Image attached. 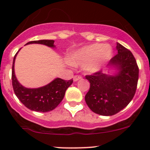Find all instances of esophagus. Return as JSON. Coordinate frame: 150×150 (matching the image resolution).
Here are the masks:
<instances>
[{
    "mask_svg": "<svg viewBox=\"0 0 150 150\" xmlns=\"http://www.w3.org/2000/svg\"><path fill=\"white\" fill-rule=\"evenodd\" d=\"M82 78V76H78V75H75V76H74V78H73V79H74V82H76L78 81L79 79H80Z\"/></svg>",
    "mask_w": 150,
    "mask_h": 150,
    "instance_id": "obj_1",
    "label": "esophagus"
}]
</instances>
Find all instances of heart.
<instances>
[{"label":"heart","instance_id":"1","mask_svg":"<svg viewBox=\"0 0 150 150\" xmlns=\"http://www.w3.org/2000/svg\"><path fill=\"white\" fill-rule=\"evenodd\" d=\"M112 55V48L109 45L94 43L73 52L70 62L73 65L86 64L85 68L87 71L95 73L111 59Z\"/></svg>","mask_w":150,"mask_h":150}]
</instances>
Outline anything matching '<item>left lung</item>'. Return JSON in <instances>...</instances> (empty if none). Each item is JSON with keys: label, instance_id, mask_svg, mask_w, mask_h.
<instances>
[{"label": "left lung", "instance_id": "8db88e82", "mask_svg": "<svg viewBox=\"0 0 150 150\" xmlns=\"http://www.w3.org/2000/svg\"><path fill=\"white\" fill-rule=\"evenodd\" d=\"M116 50L118 54L107 65L116 69V74L110 75L100 71L86 76L90 88L85 100L91 111L101 116H112L124 109L137 89L139 68L133 54L119 43Z\"/></svg>", "mask_w": 150, "mask_h": 150}]
</instances>
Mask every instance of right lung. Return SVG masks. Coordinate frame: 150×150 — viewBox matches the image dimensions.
<instances>
[{
	"label": "right lung",
	"instance_id": "obj_1",
	"mask_svg": "<svg viewBox=\"0 0 150 150\" xmlns=\"http://www.w3.org/2000/svg\"><path fill=\"white\" fill-rule=\"evenodd\" d=\"M31 43L46 45L51 48H54L55 46L54 45V40H52L30 41L26 44ZM17 53L13 59L12 84L14 92L18 100L30 110L46 112L55 109L64 98L66 90L73 83V79L67 81L61 78H56L44 86L37 88H25L19 83L15 75L14 64Z\"/></svg>",
	"mask_w": 150,
	"mask_h": 150
}]
</instances>
